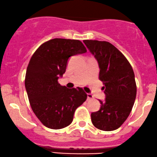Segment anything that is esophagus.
Wrapping results in <instances>:
<instances>
[{
	"label": "esophagus",
	"instance_id": "1",
	"mask_svg": "<svg viewBox=\"0 0 157 157\" xmlns=\"http://www.w3.org/2000/svg\"><path fill=\"white\" fill-rule=\"evenodd\" d=\"M93 95H91L90 93H87V101L91 100V99H93Z\"/></svg>",
	"mask_w": 157,
	"mask_h": 157
}]
</instances>
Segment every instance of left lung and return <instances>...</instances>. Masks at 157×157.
<instances>
[{
    "label": "left lung",
    "instance_id": "obj_1",
    "mask_svg": "<svg viewBox=\"0 0 157 157\" xmlns=\"http://www.w3.org/2000/svg\"><path fill=\"white\" fill-rule=\"evenodd\" d=\"M98 64L99 79L104 82V101L91 114L94 126L100 130L117 129L129 115L137 95L134 73L126 58L108 42L84 40Z\"/></svg>",
    "mask_w": 157,
    "mask_h": 157
}]
</instances>
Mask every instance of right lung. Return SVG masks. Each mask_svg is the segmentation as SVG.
Masks as SVG:
<instances>
[{"instance_id": "obj_1", "label": "right lung", "mask_w": 157, "mask_h": 157, "mask_svg": "<svg viewBox=\"0 0 157 157\" xmlns=\"http://www.w3.org/2000/svg\"><path fill=\"white\" fill-rule=\"evenodd\" d=\"M86 52L79 40L56 38L40 45L31 56L25 90L33 112L48 128L60 129L69 126L75 109L86 101L87 95L82 88L68 89L58 83L70 57Z\"/></svg>"}]
</instances>
